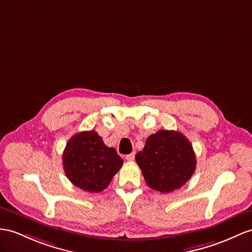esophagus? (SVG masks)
I'll list each match as a JSON object with an SVG mask.
<instances>
[{"mask_svg": "<svg viewBox=\"0 0 252 252\" xmlns=\"http://www.w3.org/2000/svg\"><path fill=\"white\" fill-rule=\"evenodd\" d=\"M126 160H134V158H135V154H134V152L133 153H130V154H127V156L126 157Z\"/></svg>", "mask_w": 252, "mask_h": 252, "instance_id": "34e87169", "label": "esophagus"}]
</instances>
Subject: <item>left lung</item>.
Wrapping results in <instances>:
<instances>
[{
    "mask_svg": "<svg viewBox=\"0 0 252 252\" xmlns=\"http://www.w3.org/2000/svg\"><path fill=\"white\" fill-rule=\"evenodd\" d=\"M135 159L147 185L163 193L182 188L196 169L190 141L176 131L159 130L151 134Z\"/></svg>",
    "mask_w": 252,
    "mask_h": 252,
    "instance_id": "1",
    "label": "left lung"
}]
</instances>
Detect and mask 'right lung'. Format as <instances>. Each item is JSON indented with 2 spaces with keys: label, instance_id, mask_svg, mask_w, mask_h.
I'll list each match as a JSON object with an SVG mask.
<instances>
[{
  "label": "right lung",
  "instance_id": "1",
  "mask_svg": "<svg viewBox=\"0 0 252 252\" xmlns=\"http://www.w3.org/2000/svg\"><path fill=\"white\" fill-rule=\"evenodd\" d=\"M122 164L117 151L103 143L94 130L75 134L63 153L67 178L76 188L89 192L104 190Z\"/></svg>",
  "mask_w": 252,
  "mask_h": 252
}]
</instances>
